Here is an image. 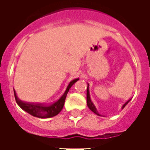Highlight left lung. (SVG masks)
I'll return each mask as SVG.
<instances>
[{
  "label": "left lung",
  "mask_w": 150,
  "mask_h": 150,
  "mask_svg": "<svg viewBox=\"0 0 150 150\" xmlns=\"http://www.w3.org/2000/svg\"><path fill=\"white\" fill-rule=\"evenodd\" d=\"M129 100L126 101L125 103V104L123 105L122 108H124L125 107L126 104L129 103ZM87 104H88V108H90V110L92 111V112H93L94 113H96V115H100V114L98 113L97 110H96V107H95V105L93 104V103L91 102V99H90V94H89V88H88H88H87Z\"/></svg>",
  "instance_id": "left-lung-1"
}]
</instances>
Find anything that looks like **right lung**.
<instances>
[{
	"instance_id": "right-lung-1",
	"label": "right lung",
	"mask_w": 150,
	"mask_h": 150,
	"mask_svg": "<svg viewBox=\"0 0 150 150\" xmlns=\"http://www.w3.org/2000/svg\"><path fill=\"white\" fill-rule=\"evenodd\" d=\"M78 80L79 79H75L74 80H72L71 82H70V83H69L67 88L66 89L65 92L62 94V96L59 98L56 102L53 103L52 104H50V105L24 102V101L19 100L17 97L14 91L15 100H16L17 104L20 106L21 108H22L25 112H27L28 113H30L32 116H36V117H38V118H50V117H52V116L58 115L61 112L62 108H63V105H64V103H65L66 97H67V95L68 93L69 89L71 88L72 85Z\"/></svg>"
}]
</instances>
